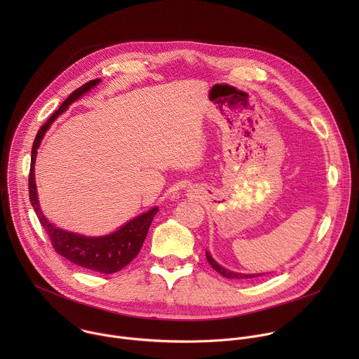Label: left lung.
Instances as JSON below:
<instances>
[{"label":"left lung","mask_w":359,"mask_h":359,"mask_svg":"<svg viewBox=\"0 0 359 359\" xmlns=\"http://www.w3.org/2000/svg\"><path fill=\"white\" fill-rule=\"evenodd\" d=\"M206 259H208V262H209V264L219 273V274H222L223 277H227V278H252V277H260V276H264V274H240V273H233V271H229V270H226V269H223L222 266H219L215 260H213V257L212 255L206 251Z\"/></svg>","instance_id":"1"}]
</instances>
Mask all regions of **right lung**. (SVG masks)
Instances as JSON below:
<instances>
[{
    "instance_id": "obj_1",
    "label": "right lung",
    "mask_w": 359,
    "mask_h": 359,
    "mask_svg": "<svg viewBox=\"0 0 359 359\" xmlns=\"http://www.w3.org/2000/svg\"><path fill=\"white\" fill-rule=\"evenodd\" d=\"M100 79H92L86 83H83L81 88L75 89L67 99L64 104L60 107L58 111H55L38 130L32 151H31V168H29V176H28V189H29V201L36 213V217L39 219L41 226L45 229L50 244H53L54 250L61 254L62 257L69 260L71 263L97 271L102 274H112L116 271H121L125 266H128L136 255L139 254L142 244L147 236L150 223L158 213V208L149 210L147 213L140 215L139 217L130 220L123 227H121L114 234L105 236V237H85L75 233L65 231L62 229L55 227L50 224L42 215L38 198H36V186H35V177H34V165L36 158V149L46 132V129L50 126L67 108L75 102L81 95L92 89L95 85H97Z\"/></svg>"
}]
</instances>
